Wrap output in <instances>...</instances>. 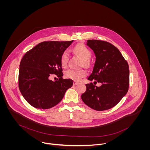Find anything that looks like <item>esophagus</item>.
<instances>
[{
  "mask_svg": "<svg viewBox=\"0 0 150 150\" xmlns=\"http://www.w3.org/2000/svg\"><path fill=\"white\" fill-rule=\"evenodd\" d=\"M77 84H78V83L76 82V81H74L73 82V86H76Z\"/></svg>",
  "mask_w": 150,
  "mask_h": 150,
  "instance_id": "1",
  "label": "esophagus"
}]
</instances>
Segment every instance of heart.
<instances>
[{
	"label": "heart",
	"instance_id": "1",
	"mask_svg": "<svg viewBox=\"0 0 150 150\" xmlns=\"http://www.w3.org/2000/svg\"><path fill=\"white\" fill-rule=\"evenodd\" d=\"M73 51L83 59V65L86 67H88L90 65L89 59L91 57L92 53L91 50L86 45L82 43L76 45L73 48ZM60 61L61 65L63 67H66L67 66L69 61V54L67 51H64L62 53ZM64 75L65 77L67 79H70L75 81H79L86 76V71L83 69L76 70L73 69H69L65 71Z\"/></svg>",
	"mask_w": 150,
	"mask_h": 150
}]
</instances>
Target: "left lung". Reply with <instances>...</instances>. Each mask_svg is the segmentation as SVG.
Listing matches in <instances>:
<instances>
[{
  "mask_svg": "<svg viewBox=\"0 0 150 150\" xmlns=\"http://www.w3.org/2000/svg\"><path fill=\"white\" fill-rule=\"evenodd\" d=\"M86 45L94 52L96 61L88 80L100 83L86 84L81 95L84 103L92 109L103 111L114 107L127 94L129 84L127 61L112 44L99 40H88Z\"/></svg>",
  "mask_w": 150,
  "mask_h": 150,
  "instance_id": "8db88e82",
  "label": "left lung"
}]
</instances>
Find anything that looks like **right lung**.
<instances>
[{"instance_id":"obj_1","label":"right lung","mask_w":150,"mask_h":150,"mask_svg":"<svg viewBox=\"0 0 150 150\" xmlns=\"http://www.w3.org/2000/svg\"><path fill=\"white\" fill-rule=\"evenodd\" d=\"M72 41H48L38 44L22 58L18 86L23 97L33 107L48 109L56 106L63 99L73 80L64 79L61 55ZM56 74L59 80L49 79Z\"/></svg>"}]
</instances>
